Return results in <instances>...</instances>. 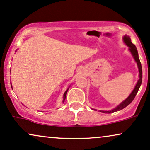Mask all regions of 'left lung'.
Masks as SVG:
<instances>
[{"label": "left lung", "instance_id": "1", "mask_svg": "<svg viewBox=\"0 0 150 150\" xmlns=\"http://www.w3.org/2000/svg\"><path fill=\"white\" fill-rule=\"evenodd\" d=\"M123 40H124V43H125V44L129 47V50L131 52V54H132V56L133 57V59H135V61H136V62L137 63V65H138V71H139V80L138 81V82H137L136 86H135L134 89L133 90L132 92H131V94L129 96V97H128L127 99H125V100H124L123 102L121 103L118 106H117L116 108H114V109L111 110L110 111L100 110V112H103V113H108V114H109V113H113L115 112L124 109V108H126L127 106L129 105L133 101V100L134 99L135 97H136L137 93H138L139 90V88H140V86L142 84V66H141V63H140V59H139L138 50H137L136 47L135 46V45H133V43L131 42V38H130L129 36L124 35L123 38Z\"/></svg>", "mask_w": 150, "mask_h": 150}]
</instances>
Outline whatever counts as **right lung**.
Returning a JSON list of instances; mask_svg holds the SVG:
<instances>
[{
    "instance_id": "obj_1",
    "label": "right lung",
    "mask_w": 150,
    "mask_h": 150,
    "mask_svg": "<svg viewBox=\"0 0 150 150\" xmlns=\"http://www.w3.org/2000/svg\"><path fill=\"white\" fill-rule=\"evenodd\" d=\"M11 86H12V84H11ZM68 89H69V88H68V89L66 90V91H65V93H64V100H63V103H64L65 100H66V93H67V91H68Z\"/></svg>"
}]
</instances>
